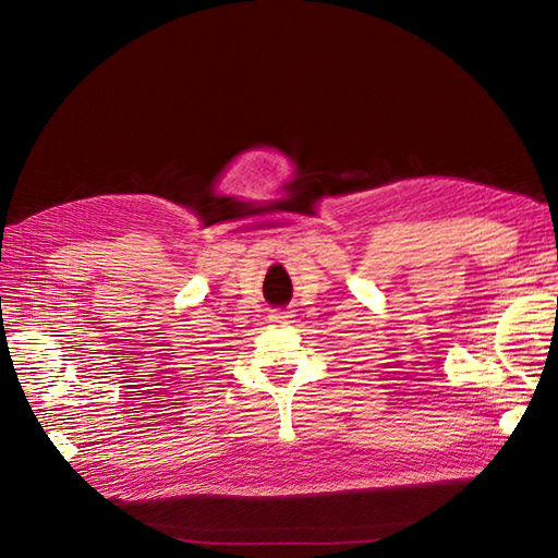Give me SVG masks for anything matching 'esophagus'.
I'll return each mask as SVG.
<instances>
[{"label":"esophagus","mask_w":558,"mask_h":558,"mask_svg":"<svg viewBox=\"0 0 558 558\" xmlns=\"http://www.w3.org/2000/svg\"><path fill=\"white\" fill-rule=\"evenodd\" d=\"M291 318H293V314H291V312H272V314H269V320H272L275 326H286V324H291Z\"/></svg>","instance_id":"34e87169"}]
</instances>
